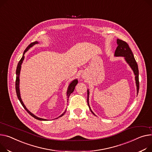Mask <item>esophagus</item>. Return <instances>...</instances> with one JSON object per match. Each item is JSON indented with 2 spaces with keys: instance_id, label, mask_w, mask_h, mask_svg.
Instances as JSON below:
<instances>
[{
  "instance_id": "esophagus-1",
  "label": "esophagus",
  "mask_w": 152,
  "mask_h": 152,
  "mask_svg": "<svg viewBox=\"0 0 152 152\" xmlns=\"http://www.w3.org/2000/svg\"><path fill=\"white\" fill-rule=\"evenodd\" d=\"M82 78H83V79H86V75H84V74L82 75Z\"/></svg>"
}]
</instances>
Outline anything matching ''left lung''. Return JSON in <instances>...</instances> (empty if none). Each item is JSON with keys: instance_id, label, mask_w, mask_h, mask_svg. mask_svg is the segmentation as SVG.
Returning a JSON list of instances; mask_svg holds the SVG:
<instances>
[{"instance_id": "left-lung-1", "label": "left lung", "mask_w": 152, "mask_h": 152, "mask_svg": "<svg viewBox=\"0 0 152 152\" xmlns=\"http://www.w3.org/2000/svg\"><path fill=\"white\" fill-rule=\"evenodd\" d=\"M117 47L115 49L114 56L115 57H124L126 62L129 65V66L131 67L133 71V73L135 75V80H136V88H137V95L139 92V69H138V66L137 64V62L134 58V55L131 51V49L129 48L128 45L122 39H117ZM89 90H87V104L89 107V109L90 110L92 113L96 115L93 111L91 109L90 105H89Z\"/></svg>"}]
</instances>
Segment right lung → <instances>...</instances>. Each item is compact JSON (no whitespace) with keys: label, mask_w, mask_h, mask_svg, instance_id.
Returning <instances> with one entry per match:
<instances>
[{"label":"right lung","mask_w":152,"mask_h":152,"mask_svg":"<svg viewBox=\"0 0 152 152\" xmlns=\"http://www.w3.org/2000/svg\"><path fill=\"white\" fill-rule=\"evenodd\" d=\"M38 43H38L37 41L32 43L31 44H30V45L27 46V48L25 49V50L24 51L23 57H22V58H21V60H19V62H18V66H17V68H16V78L15 87H16V92L17 96H18V99H19V100L20 103H21V104H22V106H23V107L26 110L27 112L30 115L32 116L34 118H36V119H37V120H43V121H46V120H47V119H44V118H39V117H37V116L35 115L34 114H32L31 112H30V111L27 109V107H26V106L24 105L23 102L22 101V99H21V94H20V90H19V75H20V72H21V65H22V64H23V60H24V54H25V53L27 51V50H28L30 48H32V47L34 46L35 45L38 44ZM77 83H78V80H77V79H76L73 80V81L71 82V83L69 84L68 87V89H67V91H66L67 102H68V98H69V96L70 94H72V93L73 92V91H74V90H75V87H76V86L77 85ZM66 110H65V112H64V113H63L62 115H60L58 117H62V115H64V114H65V112H66ZM56 118H58V117Z\"/></svg>","instance_id":"1"}]
</instances>
